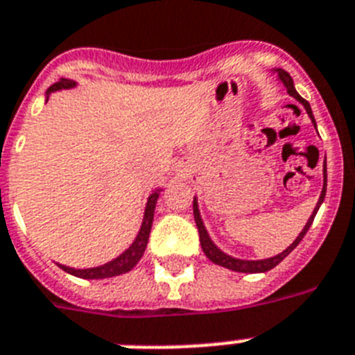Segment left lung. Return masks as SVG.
<instances>
[{
  "label": "left lung",
  "instance_id": "obj_1",
  "mask_svg": "<svg viewBox=\"0 0 355 355\" xmlns=\"http://www.w3.org/2000/svg\"><path fill=\"white\" fill-rule=\"evenodd\" d=\"M279 76V80H281L284 85H286V91L290 96H293L295 100H299V102L304 105V109H306L308 116L312 118L313 125H315V120H313V114H312V109H310V103L304 100V98L301 96V94L295 91V87H293V82H292V76L286 73V71H282V69H277L275 71ZM324 195H327V160H324V186H322V191H321V197H319V202L318 206H315V209H313L312 217L308 218L306 226H304V230H302L301 233H299V237L293 241L292 246H288L286 250L282 253H279V255H275V257L272 259H264V261H241V259H233L230 257V255H226L224 252H220L215 244L211 243V239H209V235H207L206 227H204L202 224V218H200V213H198V207H197V200H193V215H195V223H197V227H198V235H200V246H202L204 253H206V257L209 259V261H213L215 264H218V266H224V268H230V270H233V272H241V273H261V272H268V270H272V268H275L279 264V262L282 261V259L286 257V255H290L292 253V250L295 246H297L299 243L302 241V237L306 235V232L310 230V226H312L313 223V217H315V213H318L319 206H321V202L324 200Z\"/></svg>",
  "mask_w": 355,
  "mask_h": 355
}]
</instances>
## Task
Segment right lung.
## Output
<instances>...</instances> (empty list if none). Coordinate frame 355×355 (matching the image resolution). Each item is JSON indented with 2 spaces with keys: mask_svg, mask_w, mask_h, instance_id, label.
I'll return each mask as SVG.
<instances>
[{
  "mask_svg": "<svg viewBox=\"0 0 355 355\" xmlns=\"http://www.w3.org/2000/svg\"><path fill=\"white\" fill-rule=\"evenodd\" d=\"M74 82L71 80H58L56 83H53L51 87H49L47 93H53V91H58V89H69L73 87ZM157 198L158 193H153L151 197L148 200V207H146V215H144V223L142 227H140V232H138V237L135 239V243L129 246V250L116 257L114 261L107 262V264H103V266L98 268H89V270H74V268H67L62 266V270H65L71 275H76V277L82 279H105V277H114V275H122V273L129 272L132 268L137 266V262L142 259L144 252H146V246H148L149 241V233H151V226H153V215H155V206H157Z\"/></svg>",
  "mask_w": 355,
  "mask_h": 355,
  "instance_id": "right-lung-1",
  "label": "right lung"
}]
</instances>
